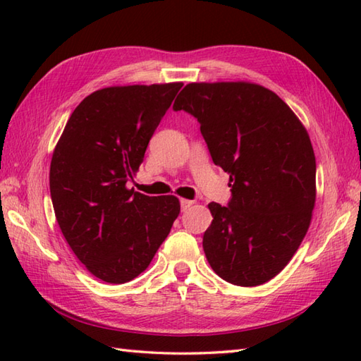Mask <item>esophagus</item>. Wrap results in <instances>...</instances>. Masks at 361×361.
Listing matches in <instances>:
<instances>
[{
	"mask_svg": "<svg viewBox=\"0 0 361 361\" xmlns=\"http://www.w3.org/2000/svg\"><path fill=\"white\" fill-rule=\"evenodd\" d=\"M194 204V202H190V200H185V198H181L180 200V206H181V211H186V209H189L190 206Z\"/></svg>",
	"mask_w": 361,
	"mask_h": 361,
	"instance_id": "34e87169",
	"label": "esophagus"
}]
</instances>
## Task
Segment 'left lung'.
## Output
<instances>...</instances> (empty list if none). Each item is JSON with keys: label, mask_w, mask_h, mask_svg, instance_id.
I'll return each mask as SVG.
<instances>
[{"label": "left lung", "mask_w": 361, "mask_h": 361, "mask_svg": "<svg viewBox=\"0 0 361 361\" xmlns=\"http://www.w3.org/2000/svg\"><path fill=\"white\" fill-rule=\"evenodd\" d=\"M198 121L214 164L229 173L228 206L209 203L203 250L221 279L255 287L283 270L307 233L317 163L307 130L256 83H189L173 111Z\"/></svg>", "instance_id": "1"}]
</instances>
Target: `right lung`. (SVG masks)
<instances>
[{
  "instance_id": "right-lung-1",
  "label": "right lung",
  "mask_w": 361,
  "mask_h": 361,
  "mask_svg": "<svg viewBox=\"0 0 361 361\" xmlns=\"http://www.w3.org/2000/svg\"><path fill=\"white\" fill-rule=\"evenodd\" d=\"M183 83L94 91L68 119L54 150L49 188L57 224L96 278L135 279L180 214L173 195L149 197L127 183Z\"/></svg>"
}]
</instances>
